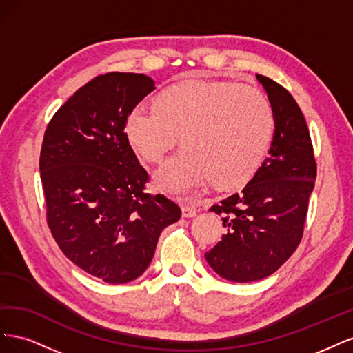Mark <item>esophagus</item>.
I'll return each mask as SVG.
<instances>
[{
    "label": "esophagus",
    "instance_id": "esophagus-1",
    "mask_svg": "<svg viewBox=\"0 0 353 353\" xmlns=\"http://www.w3.org/2000/svg\"><path fill=\"white\" fill-rule=\"evenodd\" d=\"M181 210H183V216L184 218H194L197 213H199V210L194 206H191L190 203H185V205H183Z\"/></svg>",
    "mask_w": 353,
    "mask_h": 353
}]
</instances>
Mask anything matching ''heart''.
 Listing matches in <instances>:
<instances>
[{
    "label": "heart",
    "instance_id": "heart-1",
    "mask_svg": "<svg viewBox=\"0 0 353 353\" xmlns=\"http://www.w3.org/2000/svg\"><path fill=\"white\" fill-rule=\"evenodd\" d=\"M125 132L134 152L159 163L176 137L185 148L154 174L156 185L181 194L212 181L221 188L248 183L274 132V112L262 92L228 82H183L138 104Z\"/></svg>",
    "mask_w": 353,
    "mask_h": 353
}]
</instances>
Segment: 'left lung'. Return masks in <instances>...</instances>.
Masks as SVG:
<instances>
[{
  "label": "left lung",
  "mask_w": 353,
  "mask_h": 353,
  "mask_svg": "<svg viewBox=\"0 0 353 353\" xmlns=\"http://www.w3.org/2000/svg\"><path fill=\"white\" fill-rule=\"evenodd\" d=\"M274 112L268 157L240 193L210 210L222 215L227 234L205 258L232 283H252L274 274L302 240L316 163L303 113L292 94L256 74Z\"/></svg>",
  "instance_id": "8db88e82"
}]
</instances>
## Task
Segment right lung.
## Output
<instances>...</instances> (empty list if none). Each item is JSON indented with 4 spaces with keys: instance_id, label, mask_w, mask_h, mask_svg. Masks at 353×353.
Segmentation results:
<instances>
[{
    "instance_id": "add662e5",
    "label": "right lung",
    "mask_w": 353,
    "mask_h": 353,
    "mask_svg": "<svg viewBox=\"0 0 353 353\" xmlns=\"http://www.w3.org/2000/svg\"><path fill=\"white\" fill-rule=\"evenodd\" d=\"M143 73L112 72L83 85L52 116L39 172L52 237L97 279L123 284L150 265L176 203L144 193L147 170L125 134L135 105L154 90Z\"/></svg>"
}]
</instances>
